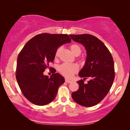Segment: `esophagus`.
I'll return each mask as SVG.
<instances>
[{
  "mask_svg": "<svg viewBox=\"0 0 130 130\" xmlns=\"http://www.w3.org/2000/svg\"><path fill=\"white\" fill-rule=\"evenodd\" d=\"M65 82L67 83H72V81L68 80V79H67V78H65Z\"/></svg>",
  "mask_w": 130,
  "mask_h": 130,
  "instance_id": "esophagus-1",
  "label": "esophagus"
}]
</instances>
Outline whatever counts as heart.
I'll return each mask as SVG.
<instances>
[{"label": "heart", "mask_w": 130, "mask_h": 130, "mask_svg": "<svg viewBox=\"0 0 130 130\" xmlns=\"http://www.w3.org/2000/svg\"><path fill=\"white\" fill-rule=\"evenodd\" d=\"M70 50H71L72 53L75 56H78L81 52V48L78 44L73 43L70 45ZM62 50V47H60L57 49L56 53H55V58H57L60 56V52ZM78 66L76 63H63L58 68V70L61 74L67 78H71L73 76L74 74L76 73L78 71Z\"/></svg>", "instance_id": "obj_1"}]
</instances>
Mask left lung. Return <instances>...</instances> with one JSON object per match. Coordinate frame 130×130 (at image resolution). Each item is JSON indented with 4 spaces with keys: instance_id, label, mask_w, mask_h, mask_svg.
Here are the masks:
<instances>
[{
    "instance_id": "1",
    "label": "left lung",
    "mask_w": 130,
    "mask_h": 130,
    "mask_svg": "<svg viewBox=\"0 0 130 130\" xmlns=\"http://www.w3.org/2000/svg\"><path fill=\"white\" fill-rule=\"evenodd\" d=\"M76 42L84 46L87 50L85 65L78 73L84 80H90L85 84L78 81L79 88L72 97L74 102L84 107H90L99 103L108 93L115 78L112 56L104 43L92 35H69Z\"/></svg>"
}]
</instances>
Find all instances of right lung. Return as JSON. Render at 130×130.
I'll return each instance as SVG.
<instances>
[{"instance_id":"obj_1","label":"right lung","mask_w":130,"mask_h":130,"mask_svg":"<svg viewBox=\"0 0 130 130\" xmlns=\"http://www.w3.org/2000/svg\"><path fill=\"white\" fill-rule=\"evenodd\" d=\"M70 42L67 34H39L30 39L19 53L16 78L24 96L32 104L45 105L54 100L65 78L51 67L50 77L43 72L53 62L57 49Z\"/></svg>"}]
</instances>
